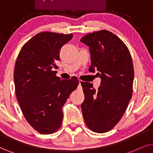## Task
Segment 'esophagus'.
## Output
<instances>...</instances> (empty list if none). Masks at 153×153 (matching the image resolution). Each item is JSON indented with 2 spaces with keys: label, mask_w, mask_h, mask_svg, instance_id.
I'll use <instances>...</instances> for the list:
<instances>
[{
  "label": "esophagus",
  "mask_w": 153,
  "mask_h": 153,
  "mask_svg": "<svg viewBox=\"0 0 153 153\" xmlns=\"http://www.w3.org/2000/svg\"><path fill=\"white\" fill-rule=\"evenodd\" d=\"M81 83H82V81L79 80V88H82V86H81Z\"/></svg>",
  "instance_id": "obj_1"
}]
</instances>
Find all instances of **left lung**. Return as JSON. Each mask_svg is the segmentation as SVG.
I'll return each mask as SVG.
<instances>
[{"label": "left lung", "mask_w": 153, "mask_h": 153, "mask_svg": "<svg viewBox=\"0 0 153 153\" xmlns=\"http://www.w3.org/2000/svg\"><path fill=\"white\" fill-rule=\"evenodd\" d=\"M80 41L90 47L89 71L97 69L102 80L97 90L92 83H81L85 94L81 104L83 118L91 131L106 133L120 121L132 97V58L126 45L109 31L89 33Z\"/></svg>", "instance_id": "1"}]
</instances>
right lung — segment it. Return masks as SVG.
Instances as JSON below:
<instances>
[{
  "label": "right lung",
  "instance_id": "add662e5",
  "mask_svg": "<svg viewBox=\"0 0 153 153\" xmlns=\"http://www.w3.org/2000/svg\"><path fill=\"white\" fill-rule=\"evenodd\" d=\"M73 34L51 32L36 34L24 44L14 69L15 94L27 121L42 134L59 130L62 108L79 85L76 77L61 80L56 76V62L61 47Z\"/></svg>",
  "mask_w": 153,
  "mask_h": 153
}]
</instances>
